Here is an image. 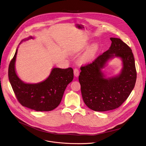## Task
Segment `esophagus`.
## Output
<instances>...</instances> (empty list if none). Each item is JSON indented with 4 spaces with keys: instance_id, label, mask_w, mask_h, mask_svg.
Returning a JSON list of instances; mask_svg holds the SVG:
<instances>
[{
    "instance_id": "1",
    "label": "esophagus",
    "mask_w": 146,
    "mask_h": 146,
    "mask_svg": "<svg viewBox=\"0 0 146 146\" xmlns=\"http://www.w3.org/2000/svg\"><path fill=\"white\" fill-rule=\"evenodd\" d=\"M74 76L76 77H78L79 76V74H80V71L78 70V68H76L74 69Z\"/></svg>"
}]
</instances>
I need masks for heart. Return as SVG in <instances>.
Listing matches in <instances>:
<instances>
[{
	"mask_svg": "<svg viewBox=\"0 0 146 146\" xmlns=\"http://www.w3.org/2000/svg\"><path fill=\"white\" fill-rule=\"evenodd\" d=\"M98 49L99 46L98 44H94L92 45L81 56V61L84 63H87L93 60L97 54Z\"/></svg>",
	"mask_w": 146,
	"mask_h": 146,
	"instance_id": "1",
	"label": "heart"
}]
</instances>
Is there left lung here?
I'll return each instance as SVG.
<instances>
[{"label":"left lung","mask_w":146,"mask_h":146,"mask_svg":"<svg viewBox=\"0 0 146 146\" xmlns=\"http://www.w3.org/2000/svg\"><path fill=\"white\" fill-rule=\"evenodd\" d=\"M111 46L91 63L81 67L79 82L86 106L95 111H106L119 108L133 90L137 72L134 56L129 46L121 39L110 38ZM120 57L123 67L119 75L105 79L101 72L110 59Z\"/></svg>","instance_id":"1"}]
</instances>
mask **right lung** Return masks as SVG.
<instances>
[{
  "label": "right lung",
  "instance_id": "1",
  "mask_svg": "<svg viewBox=\"0 0 146 146\" xmlns=\"http://www.w3.org/2000/svg\"><path fill=\"white\" fill-rule=\"evenodd\" d=\"M17 54V49L9 65L8 77L19 102L37 111H49L55 109L62 101L67 85L73 79V69L54 68L45 81L36 84L25 83L16 73Z\"/></svg>",
  "mask_w": 146,
  "mask_h": 146
}]
</instances>
